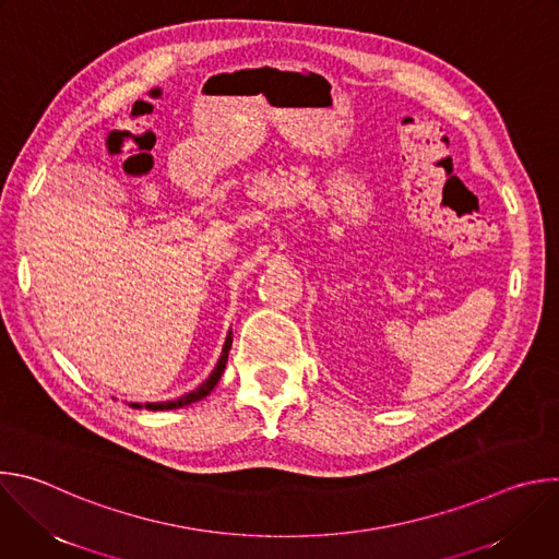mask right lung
Returning <instances> with one entry per match:
<instances>
[{
  "mask_svg": "<svg viewBox=\"0 0 559 559\" xmlns=\"http://www.w3.org/2000/svg\"><path fill=\"white\" fill-rule=\"evenodd\" d=\"M229 347H231V332H227V338H225V345H223V352H221V358L214 367V371L210 373L207 380H203L194 391L177 397V401H168V403H145V409L150 412H168V409H179V407H186V405H192L197 401H203V397L216 386V382L221 380L223 371H225V362H227V354H229ZM132 409H141L139 403H130Z\"/></svg>",
  "mask_w": 559,
  "mask_h": 559,
  "instance_id": "1",
  "label": "right lung"
}]
</instances>
